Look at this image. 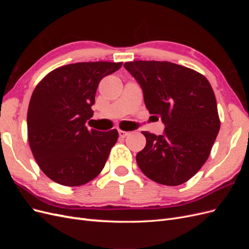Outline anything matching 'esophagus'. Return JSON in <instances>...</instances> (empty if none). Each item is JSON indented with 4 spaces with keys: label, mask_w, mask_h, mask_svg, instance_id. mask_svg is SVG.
Returning <instances> with one entry per match:
<instances>
[{
    "label": "esophagus",
    "mask_w": 249,
    "mask_h": 249,
    "mask_svg": "<svg viewBox=\"0 0 249 249\" xmlns=\"http://www.w3.org/2000/svg\"><path fill=\"white\" fill-rule=\"evenodd\" d=\"M118 134H119V137L124 138V137L127 136V135H129V132H125V131H123V130H118Z\"/></svg>",
    "instance_id": "obj_1"
}]
</instances>
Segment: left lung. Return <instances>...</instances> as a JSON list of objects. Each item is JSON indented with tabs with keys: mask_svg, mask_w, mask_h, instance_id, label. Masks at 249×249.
<instances>
[{
	"mask_svg": "<svg viewBox=\"0 0 249 249\" xmlns=\"http://www.w3.org/2000/svg\"><path fill=\"white\" fill-rule=\"evenodd\" d=\"M150 114L161 117L164 133L142 132L146 145L136 156L154 182L178 186L190 179L210 156L220 129L212 86L201 73L167 61L125 62Z\"/></svg>",
	"mask_w": 249,
	"mask_h": 249,
	"instance_id": "1",
	"label": "left lung"
}]
</instances>
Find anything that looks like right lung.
I'll list each match as a JSON object with an SVG mask.
<instances>
[{
    "instance_id": "1",
    "label": "right lung",
    "mask_w": 249,
    "mask_h": 249,
    "mask_svg": "<svg viewBox=\"0 0 249 249\" xmlns=\"http://www.w3.org/2000/svg\"><path fill=\"white\" fill-rule=\"evenodd\" d=\"M123 62H79L54 70L30 100L28 140L44 175L63 186H82L103 170L118 132L88 130L100 81Z\"/></svg>"
}]
</instances>
